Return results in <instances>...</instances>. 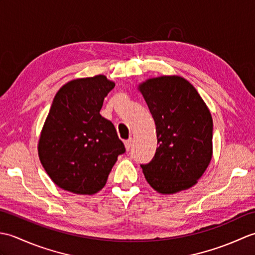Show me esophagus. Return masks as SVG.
I'll list each match as a JSON object with an SVG mask.
<instances>
[{
  "mask_svg": "<svg viewBox=\"0 0 255 255\" xmlns=\"http://www.w3.org/2000/svg\"><path fill=\"white\" fill-rule=\"evenodd\" d=\"M131 145H132V139H131V138L125 141V147H126V150H127V151H129V150L131 149Z\"/></svg>",
  "mask_w": 255,
  "mask_h": 255,
  "instance_id": "1",
  "label": "esophagus"
}]
</instances>
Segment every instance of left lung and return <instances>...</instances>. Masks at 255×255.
Returning a JSON list of instances; mask_svg holds the SVG:
<instances>
[{
	"instance_id": "1",
	"label": "left lung",
	"mask_w": 255,
	"mask_h": 255,
	"mask_svg": "<svg viewBox=\"0 0 255 255\" xmlns=\"http://www.w3.org/2000/svg\"><path fill=\"white\" fill-rule=\"evenodd\" d=\"M152 115L159 147L142 167L145 180L161 194L196 184L213 154V118L194 86L181 77H160L139 86Z\"/></svg>"
}]
</instances>
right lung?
I'll return each mask as SVG.
<instances>
[{
    "label": "right lung",
    "instance_id": "add662e5",
    "mask_svg": "<svg viewBox=\"0 0 255 255\" xmlns=\"http://www.w3.org/2000/svg\"><path fill=\"white\" fill-rule=\"evenodd\" d=\"M115 83L105 75L70 81L58 91L42 128L38 154L53 183L75 194L105 186L119 154L126 152L115 126L100 111Z\"/></svg>",
    "mask_w": 255,
    "mask_h": 255
}]
</instances>
